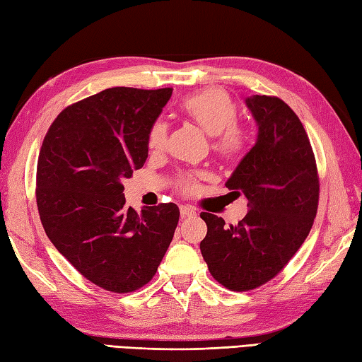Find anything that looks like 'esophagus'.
Instances as JSON below:
<instances>
[{
    "instance_id": "esophagus-1",
    "label": "esophagus",
    "mask_w": 362,
    "mask_h": 362,
    "mask_svg": "<svg viewBox=\"0 0 362 362\" xmlns=\"http://www.w3.org/2000/svg\"><path fill=\"white\" fill-rule=\"evenodd\" d=\"M180 214H182V217H194L196 209L188 206V205H182L180 206Z\"/></svg>"
}]
</instances>
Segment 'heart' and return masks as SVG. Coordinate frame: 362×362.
<instances>
[{
  "instance_id": "1",
  "label": "heart",
  "mask_w": 362,
  "mask_h": 362,
  "mask_svg": "<svg viewBox=\"0 0 362 362\" xmlns=\"http://www.w3.org/2000/svg\"><path fill=\"white\" fill-rule=\"evenodd\" d=\"M180 114L196 123L211 139L213 153L225 162H239L248 153L250 131L236 122L238 111L233 98L219 88H206L182 100ZM168 140V124L154 120L146 131V148L162 151ZM202 173L182 174L175 180V188L185 196H191L199 189Z\"/></svg>"
}]
</instances>
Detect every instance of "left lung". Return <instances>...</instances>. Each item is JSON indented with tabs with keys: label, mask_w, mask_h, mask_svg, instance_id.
Returning a JSON list of instances; mask_svg holds the SVG:
<instances>
[{
	"label": "left lung",
	"mask_w": 362,
	"mask_h": 362,
	"mask_svg": "<svg viewBox=\"0 0 362 362\" xmlns=\"http://www.w3.org/2000/svg\"><path fill=\"white\" fill-rule=\"evenodd\" d=\"M259 126L256 145L226 182L248 200L238 225L202 213L208 226L200 251L214 279L231 291L272 281L307 239L319 204L316 158L304 124L274 95L245 100Z\"/></svg>",
	"instance_id": "obj_1"
}]
</instances>
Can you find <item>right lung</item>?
<instances>
[{
  "label": "right lung",
  "instance_id": "right-lung-1",
  "mask_svg": "<svg viewBox=\"0 0 362 362\" xmlns=\"http://www.w3.org/2000/svg\"><path fill=\"white\" fill-rule=\"evenodd\" d=\"M173 89L109 88L58 114L37 163V206L54 247L112 293L153 279L173 240L175 204L124 205L123 180L146 162V131Z\"/></svg>",
  "mask_w": 362,
  "mask_h": 362
}]
</instances>
